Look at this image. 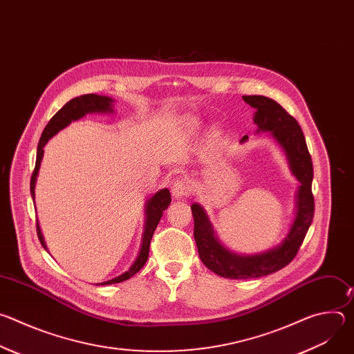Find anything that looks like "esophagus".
<instances>
[{
	"label": "esophagus",
	"mask_w": 354,
	"mask_h": 354,
	"mask_svg": "<svg viewBox=\"0 0 354 354\" xmlns=\"http://www.w3.org/2000/svg\"><path fill=\"white\" fill-rule=\"evenodd\" d=\"M171 192L175 198H183L189 194V183L185 179H178L174 182Z\"/></svg>",
	"instance_id": "1"
}]
</instances>
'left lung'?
Instances as JSON below:
<instances>
[{"label":"left lung","instance_id":"left-lung-1","mask_svg":"<svg viewBox=\"0 0 354 354\" xmlns=\"http://www.w3.org/2000/svg\"><path fill=\"white\" fill-rule=\"evenodd\" d=\"M242 99L255 109L254 123L258 126L257 131L269 133L280 145L288 168L299 185L295 193V216L287 235L279 245L259 254H236L224 246L205 207L198 203L190 206L198 257L207 269L225 279H258L287 266L297 255L314 218V168L306 137L298 122L270 97L249 95L242 96ZM246 140L248 136H243L241 144Z\"/></svg>","mask_w":354,"mask_h":354}]
</instances>
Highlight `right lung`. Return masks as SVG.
<instances>
[{
	"label": "right lung",
	"mask_w": 354,
	"mask_h": 354,
	"mask_svg": "<svg viewBox=\"0 0 354 354\" xmlns=\"http://www.w3.org/2000/svg\"><path fill=\"white\" fill-rule=\"evenodd\" d=\"M113 104H115V99H112L109 96L96 95V93L81 95V96H77V97H73L71 100H68V102L52 119H50V122L47 123V126L44 127V130L41 133V137H40V141H39V145H37L36 165H35V171H33L32 179H30V194H32V198H33V203H35L36 180H37L40 164H41L43 154H44L43 148L47 144V141L52 137H55L59 131L66 129L68 124H71V122H77L88 113H113L115 112L113 111ZM169 205H171V193H169L168 189H161V190L156 192L149 198H147L145 209H144V212H145L144 231H142V236H141V248L138 250L137 258L134 259L131 266L124 273H122L120 276L113 277L108 281L97 283V284L106 286V284H115V283L124 281V280L133 277L145 265V262L148 259V250H149L151 238H153L154 231H156L164 212L168 209ZM37 236H39V241H40L41 246L47 250V245L44 242L39 221H37Z\"/></svg>",
	"instance_id": "obj_1"
}]
</instances>
